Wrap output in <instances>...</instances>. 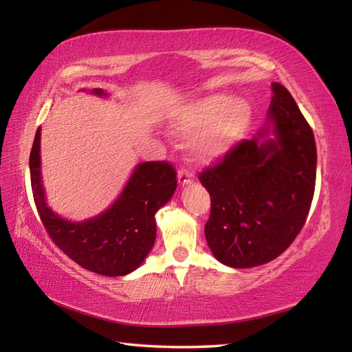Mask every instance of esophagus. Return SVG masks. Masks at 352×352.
<instances>
[{
    "instance_id": "34e87169",
    "label": "esophagus",
    "mask_w": 352,
    "mask_h": 352,
    "mask_svg": "<svg viewBox=\"0 0 352 352\" xmlns=\"http://www.w3.org/2000/svg\"><path fill=\"white\" fill-rule=\"evenodd\" d=\"M177 177H178V182H180L182 186H186V184H189L190 182H192V174H190L189 170H184V169L178 170Z\"/></svg>"
}]
</instances>
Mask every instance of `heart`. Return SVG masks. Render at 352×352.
Masks as SVG:
<instances>
[{
	"mask_svg": "<svg viewBox=\"0 0 352 352\" xmlns=\"http://www.w3.org/2000/svg\"><path fill=\"white\" fill-rule=\"evenodd\" d=\"M252 118V105L230 94H208L178 104L170 111V124L178 135L197 133L194 152L201 162L228 153L245 135Z\"/></svg>",
	"mask_w": 352,
	"mask_h": 352,
	"instance_id": "heart-1",
	"label": "heart"
}]
</instances>
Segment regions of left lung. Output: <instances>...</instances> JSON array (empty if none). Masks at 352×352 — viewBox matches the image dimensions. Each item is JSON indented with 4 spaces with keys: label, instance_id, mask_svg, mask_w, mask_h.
I'll list each match as a JSON object with an SVG mask.
<instances>
[{
    "label": "left lung",
    "instance_id": "8db88e82",
    "mask_svg": "<svg viewBox=\"0 0 352 352\" xmlns=\"http://www.w3.org/2000/svg\"><path fill=\"white\" fill-rule=\"evenodd\" d=\"M272 91L265 129L199 175L211 197L206 242L217 261L234 269L284 253L305 226L314 199V132L287 88L272 82Z\"/></svg>",
    "mask_w": 352,
    "mask_h": 352
}]
</instances>
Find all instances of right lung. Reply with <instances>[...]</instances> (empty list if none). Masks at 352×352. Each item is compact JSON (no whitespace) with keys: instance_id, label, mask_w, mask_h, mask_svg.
Listing matches in <instances>:
<instances>
[{"instance_id":"obj_1","label":"right lung","mask_w":352,"mask_h":352,"mask_svg":"<svg viewBox=\"0 0 352 352\" xmlns=\"http://www.w3.org/2000/svg\"><path fill=\"white\" fill-rule=\"evenodd\" d=\"M93 93L105 96L100 88ZM29 169L35 206L52 242L76 264L104 276H124L142 264L157 237L155 212L177 189L174 166L168 162L141 163L109 210L83 222H71L46 205L40 174V129Z\"/></svg>"}]
</instances>
